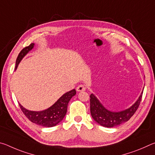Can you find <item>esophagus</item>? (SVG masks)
Listing matches in <instances>:
<instances>
[{"mask_svg": "<svg viewBox=\"0 0 155 155\" xmlns=\"http://www.w3.org/2000/svg\"><path fill=\"white\" fill-rule=\"evenodd\" d=\"M85 90H86L85 86L83 85H79L77 87V91H85Z\"/></svg>", "mask_w": 155, "mask_h": 155, "instance_id": "obj_1", "label": "esophagus"}]
</instances>
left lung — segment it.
<instances>
[{
    "mask_svg": "<svg viewBox=\"0 0 155 155\" xmlns=\"http://www.w3.org/2000/svg\"><path fill=\"white\" fill-rule=\"evenodd\" d=\"M143 92L141 94L136 103L130 108L119 112H112L106 109L96 97L91 94L90 95V112L94 120L104 127H114L123 124L134 115L137 111L142 98Z\"/></svg>",
    "mask_w": 155,
    "mask_h": 155,
    "instance_id": "1",
    "label": "left lung"
}]
</instances>
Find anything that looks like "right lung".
Here are the masks:
<instances>
[{"instance_id":"obj_1","label":"right lung","mask_w":155,"mask_h":155,"mask_svg":"<svg viewBox=\"0 0 155 155\" xmlns=\"http://www.w3.org/2000/svg\"><path fill=\"white\" fill-rule=\"evenodd\" d=\"M33 46L34 44L32 43L20 51L15 62V69L22 59L28 53V51H30L33 48ZM75 94V90L68 91L64 94L53 105L41 111H28L24 108L20 104H19V105L23 114L31 122L36 124L42 126V127H52L56 126L64 119L67 112L68 103L72 97L74 96Z\"/></svg>"}]
</instances>
